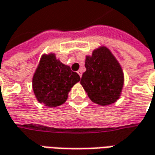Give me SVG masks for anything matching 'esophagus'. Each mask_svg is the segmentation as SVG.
Instances as JSON below:
<instances>
[{
	"instance_id": "34e87169",
	"label": "esophagus",
	"mask_w": 155,
	"mask_h": 155,
	"mask_svg": "<svg viewBox=\"0 0 155 155\" xmlns=\"http://www.w3.org/2000/svg\"><path fill=\"white\" fill-rule=\"evenodd\" d=\"M78 74L80 75V77H81L82 76V72H81V70H78Z\"/></svg>"
}]
</instances>
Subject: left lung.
<instances>
[{
  "mask_svg": "<svg viewBox=\"0 0 155 155\" xmlns=\"http://www.w3.org/2000/svg\"><path fill=\"white\" fill-rule=\"evenodd\" d=\"M86 71L81 84L90 99L99 104H113L120 97L124 87V72L108 48L101 46L86 56Z\"/></svg>",
  "mask_w": 155,
  "mask_h": 155,
  "instance_id": "1",
  "label": "left lung"
}]
</instances>
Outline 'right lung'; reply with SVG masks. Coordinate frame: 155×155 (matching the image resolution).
Returning <instances> with one entry per match:
<instances>
[{"label": "right lung", "instance_id": "add662e5", "mask_svg": "<svg viewBox=\"0 0 155 155\" xmlns=\"http://www.w3.org/2000/svg\"><path fill=\"white\" fill-rule=\"evenodd\" d=\"M80 80L77 73L51 53L41 57L32 78V89L39 103L56 107L66 102L72 87Z\"/></svg>", "mask_w": 155, "mask_h": 155}]
</instances>
